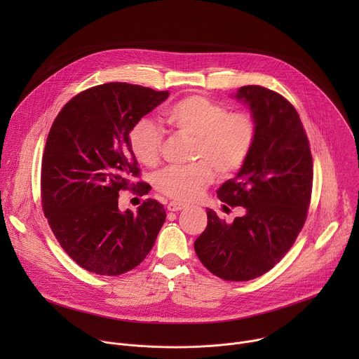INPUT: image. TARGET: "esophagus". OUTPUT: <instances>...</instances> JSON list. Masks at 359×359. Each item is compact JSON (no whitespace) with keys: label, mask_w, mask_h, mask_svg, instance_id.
Returning a JSON list of instances; mask_svg holds the SVG:
<instances>
[{"label":"esophagus","mask_w":359,"mask_h":359,"mask_svg":"<svg viewBox=\"0 0 359 359\" xmlns=\"http://www.w3.org/2000/svg\"><path fill=\"white\" fill-rule=\"evenodd\" d=\"M186 206L183 203H179V201H170L169 204H168V210L169 212H179V210H182V209H184Z\"/></svg>","instance_id":"esophagus-1"}]
</instances>
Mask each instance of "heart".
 Returning <instances> with one entry per match:
<instances>
[{
    "instance_id": "b5f03b06",
    "label": "heart",
    "mask_w": 359,
    "mask_h": 359,
    "mask_svg": "<svg viewBox=\"0 0 359 359\" xmlns=\"http://www.w3.org/2000/svg\"><path fill=\"white\" fill-rule=\"evenodd\" d=\"M177 133L194 139L190 168H166L153 177L155 187L165 196L191 201L213 180V169L220 176L237 173L247 162L259 133V123L250 112H236L204 96L193 95L179 102L166 114ZM163 135L151 119H139L129 132V146L135 159L156 165Z\"/></svg>"
}]
</instances>
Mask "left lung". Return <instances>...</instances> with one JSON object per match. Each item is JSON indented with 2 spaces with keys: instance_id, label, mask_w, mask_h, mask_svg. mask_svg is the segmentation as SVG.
<instances>
[{
  "instance_id": "obj_1",
  "label": "left lung",
  "mask_w": 359,
  "mask_h": 359,
  "mask_svg": "<svg viewBox=\"0 0 359 359\" xmlns=\"http://www.w3.org/2000/svg\"><path fill=\"white\" fill-rule=\"evenodd\" d=\"M259 123L244 166L217 190L222 201L244 208L233 223L208 210V227L194 241L198 260L226 281H248L271 270L294 244L309 212L313 158L290 102L259 85L234 95Z\"/></svg>"
}]
</instances>
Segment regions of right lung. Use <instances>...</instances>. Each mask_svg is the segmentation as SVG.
<instances>
[{"label":"right lung","mask_w":359,"mask_h":359,"mask_svg":"<svg viewBox=\"0 0 359 359\" xmlns=\"http://www.w3.org/2000/svg\"><path fill=\"white\" fill-rule=\"evenodd\" d=\"M168 96L126 82L97 85L72 97L50 126L41 168L43 215L65 252L90 273L133 270L165 223L155 198L132 213L119 210L118 197L139 175L129 132Z\"/></svg>","instance_id":"1"}]
</instances>
